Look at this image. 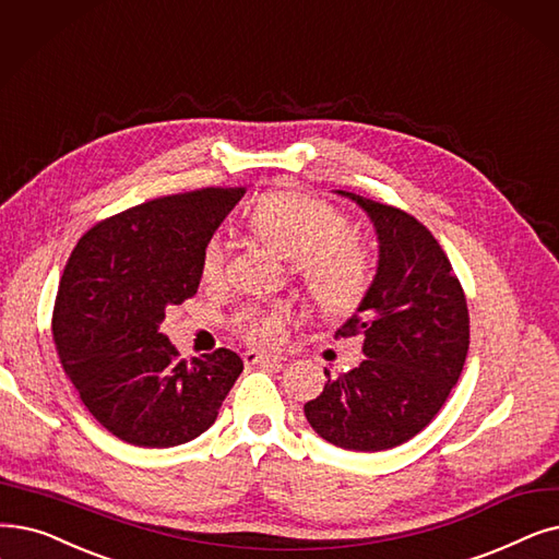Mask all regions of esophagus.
Listing matches in <instances>:
<instances>
[{"instance_id":"obj_1","label":"esophagus","mask_w":559,"mask_h":559,"mask_svg":"<svg viewBox=\"0 0 559 559\" xmlns=\"http://www.w3.org/2000/svg\"><path fill=\"white\" fill-rule=\"evenodd\" d=\"M241 356H245L247 366H278V362L283 360L281 356L266 354V352H258V349H247Z\"/></svg>"}]
</instances>
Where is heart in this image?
<instances>
[{
	"label": "heart",
	"instance_id": "1",
	"mask_svg": "<svg viewBox=\"0 0 559 559\" xmlns=\"http://www.w3.org/2000/svg\"><path fill=\"white\" fill-rule=\"evenodd\" d=\"M251 233L274 253L295 260V272L306 293L322 310L345 314L360 306L372 283V262L366 247L352 235L347 216L333 205L297 189L264 193L249 210ZM226 247L219 235L201 251L203 283L224 276ZM287 310L283 306H241L233 326L251 343L276 345L285 337Z\"/></svg>",
	"mask_w": 559,
	"mask_h": 559
}]
</instances>
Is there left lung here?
I'll return each mask as SVG.
<instances>
[{
  "label": "left lung",
  "instance_id": "1",
  "mask_svg": "<svg viewBox=\"0 0 559 559\" xmlns=\"http://www.w3.org/2000/svg\"><path fill=\"white\" fill-rule=\"evenodd\" d=\"M368 212L377 230V274L366 299L335 335H358L362 358L329 377L304 414L324 441L391 450L423 431L464 370L471 331L461 283L439 241L414 216L352 191H335Z\"/></svg>",
  "mask_w": 559,
  "mask_h": 559
}]
</instances>
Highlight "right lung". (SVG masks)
Instances as JSON below:
<instances>
[{
  "mask_svg": "<svg viewBox=\"0 0 559 559\" xmlns=\"http://www.w3.org/2000/svg\"><path fill=\"white\" fill-rule=\"evenodd\" d=\"M245 189L207 187L120 212L72 249L55 301L61 366L116 439L174 448L197 439L245 362L230 349L180 358L159 324L197 295L201 251Z\"/></svg>",
  "mask_w": 559,
  "mask_h": 559,
  "instance_id": "obj_1",
  "label": "right lung"
}]
</instances>
